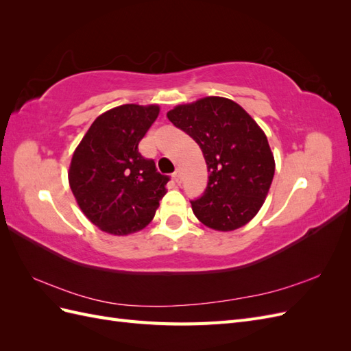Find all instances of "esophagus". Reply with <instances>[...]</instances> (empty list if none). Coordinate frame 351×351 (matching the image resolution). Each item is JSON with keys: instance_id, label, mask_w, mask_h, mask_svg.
<instances>
[{"instance_id": "1", "label": "esophagus", "mask_w": 351, "mask_h": 351, "mask_svg": "<svg viewBox=\"0 0 351 351\" xmlns=\"http://www.w3.org/2000/svg\"><path fill=\"white\" fill-rule=\"evenodd\" d=\"M173 178H174V182L177 183V184H180L182 183V174H180V171L177 169V171L173 174Z\"/></svg>"}]
</instances>
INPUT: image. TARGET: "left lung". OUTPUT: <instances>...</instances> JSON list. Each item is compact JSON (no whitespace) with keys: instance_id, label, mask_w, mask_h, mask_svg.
<instances>
[{"instance_id":"left-lung-1","label":"left lung","mask_w":351,"mask_h":351,"mask_svg":"<svg viewBox=\"0 0 351 351\" xmlns=\"http://www.w3.org/2000/svg\"><path fill=\"white\" fill-rule=\"evenodd\" d=\"M167 117L193 137L208 165V187L192 202L196 218L217 231L246 226L262 208L275 173L267 134L237 102L222 97L177 105Z\"/></svg>"}]
</instances>
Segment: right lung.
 I'll return each mask as SVG.
<instances>
[{"label": "right lung", "instance_id": "right-lung-1", "mask_svg": "<svg viewBox=\"0 0 351 351\" xmlns=\"http://www.w3.org/2000/svg\"><path fill=\"white\" fill-rule=\"evenodd\" d=\"M159 105L125 104L102 112L73 152L69 183L79 208L101 231L129 236L154 219L168 177L137 146Z\"/></svg>", "mask_w": 351, "mask_h": 351}]
</instances>
